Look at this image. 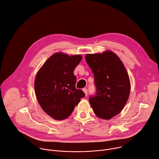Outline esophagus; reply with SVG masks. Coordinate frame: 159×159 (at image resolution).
I'll return each instance as SVG.
<instances>
[{
	"mask_svg": "<svg viewBox=\"0 0 159 159\" xmlns=\"http://www.w3.org/2000/svg\"><path fill=\"white\" fill-rule=\"evenodd\" d=\"M82 90H83V91L84 92L85 95V96H87V95H88V89H86V88H84Z\"/></svg>",
	"mask_w": 159,
	"mask_h": 159,
	"instance_id": "esophagus-1",
	"label": "esophagus"
}]
</instances>
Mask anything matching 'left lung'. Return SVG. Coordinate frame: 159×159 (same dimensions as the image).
I'll use <instances>...</instances> for the list:
<instances>
[{"label":"left lung","instance_id":"left-lung-1","mask_svg":"<svg viewBox=\"0 0 159 159\" xmlns=\"http://www.w3.org/2000/svg\"><path fill=\"white\" fill-rule=\"evenodd\" d=\"M85 58L94 74L96 87L89 103L98 117L109 120L119 114L127 102L131 89L128 74L112 51L88 54Z\"/></svg>","mask_w":159,"mask_h":159}]
</instances>
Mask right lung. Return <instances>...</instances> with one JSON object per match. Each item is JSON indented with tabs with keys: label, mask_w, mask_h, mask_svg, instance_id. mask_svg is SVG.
<instances>
[{
	"label": "right lung",
	"mask_w": 159,
	"mask_h": 159,
	"mask_svg": "<svg viewBox=\"0 0 159 159\" xmlns=\"http://www.w3.org/2000/svg\"><path fill=\"white\" fill-rule=\"evenodd\" d=\"M80 54L68 56L56 52L38 71L35 93L42 110L56 120L68 118L84 93L75 88L74 70L82 60Z\"/></svg>",
	"instance_id": "obj_1"
}]
</instances>
